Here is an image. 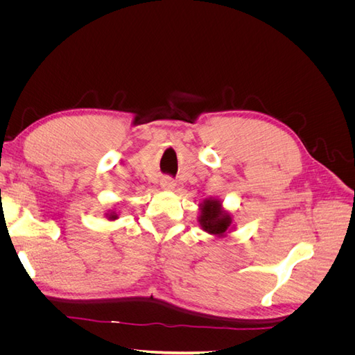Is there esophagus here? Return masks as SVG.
Masks as SVG:
<instances>
[{"label": "esophagus", "mask_w": 355, "mask_h": 355, "mask_svg": "<svg viewBox=\"0 0 355 355\" xmlns=\"http://www.w3.org/2000/svg\"><path fill=\"white\" fill-rule=\"evenodd\" d=\"M159 185H161V188L163 189H173L175 187H176V184H175V180L171 179V178H168V176H166V178H163L161 179V182H159Z\"/></svg>", "instance_id": "1"}]
</instances>
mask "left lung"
<instances>
[{
    "label": "left lung",
    "mask_w": 355,
    "mask_h": 355,
    "mask_svg": "<svg viewBox=\"0 0 355 355\" xmlns=\"http://www.w3.org/2000/svg\"><path fill=\"white\" fill-rule=\"evenodd\" d=\"M200 210L198 222L201 230L216 237H225V234L231 228L232 218L230 213L222 210V202L214 198L204 200Z\"/></svg>",
    "instance_id": "8db88e82"
}]
</instances>
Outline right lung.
Masks as SVG:
<instances>
[{
    "mask_svg": "<svg viewBox=\"0 0 355 355\" xmlns=\"http://www.w3.org/2000/svg\"><path fill=\"white\" fill-rule=\"evenodd\" d=\"M106 218H108L110 220H115V219H118V214L111 210L110 213H106Z\"/></svg>",
    "mask_w": 355,
    "mask_h": 355,
    "instance_id": "1",
    "label": "right lung"
}]
</instances>
